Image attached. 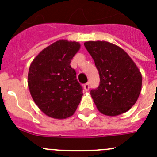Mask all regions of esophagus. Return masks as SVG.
I'll list each match as a JSON object with an SVG mask.
<instances>
[{
    "instance_id": "obj_1",
    "label": "esophagus",
    "mask_w": 157,
    "mask_h": 157,
    "mask_svg": "<svg viewBox=\"0 0 157 157\" xmlns=\"http://www.w3.org/2000/svg\"><path fill=\"white\" fill-rule=\"evenodd\" d=\"M84 90L86 91H88L90 90V84L89 83H86L84 85Z\"/></svg>"
}]
</instances>
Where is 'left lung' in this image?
Masks as SVG:
<instances>
[{
    "label": "left lung",
    "instance_id": "8db88e82",
    "mask_svg": "<svg viewBox=\"0 0 157 157\" xmlns=\"http://www.w3.org/2000/svg\"><path fill=\"white\" fill-rule=\"evenodd\" d=\"M85 47L93 58L100 83L90 91L101 113L114 117L129 111L142 90L141 72L124 50L107 41H86Z\"/></svg>",
    "mask_w": 157,
    "mask_h": 157
}]
</instances>
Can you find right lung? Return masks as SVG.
Instances as JSON below:
<instances>
[{
  "label": "right lung",
  "instance_id": "1",
  "mask_svg": "<svg viewBox=\"0 0 157 157\" xmlns=\"http://www.w3.org/2000/svg\"><path fill=\"white\" fill-rule=\"evenodd\" d=\"M80 47L79 42L59 40L44 49L31 63L28 88L36 104L48 117L67 118L81 102L83 89L70 65Z\"/></svg>",
  "mask_w": 157,
  "mask_h": 157
}]
</instances>
